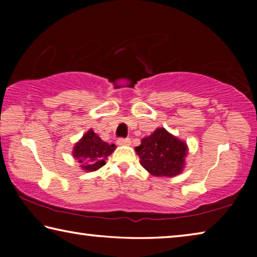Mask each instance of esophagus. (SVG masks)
Segmentation results:
<instances>
[{"label": "esophagus", "mask_w": 257, "mask_h": 257, "mask_svg": "<svg viewBox=\"0 0 257 257\" xmlns=\"http://www.w3.org/2000/svg\"><path fill=\"white\" fill-rule=\"evenodd\" d=\"M118 145H130V139L129 138H119L118 139Z\"/></svg>", "instance_id": "obj_1"}]
</instances>
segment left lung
Masks as SVG:
<instances>
[{"mask_svg": "<svg viewBox=\"0 0 257 257\" xmlns=\"http://www.w3.org/2000/svg\"><path fill=\"white\" fill-rule=\"evenodd\" d=\"M135 150L143 168L155 177H175L184 169L187 145L164 128L143 138Z\"/></svg>", "mask_w": 257, "mask_h": 257, "instance_id": "8db88e82", "label": "left lung"}]
</instances>
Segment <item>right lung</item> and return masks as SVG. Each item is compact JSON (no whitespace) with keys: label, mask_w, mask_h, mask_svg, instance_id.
<instances>
[{"label":"right lung","mask_w":257,"mask_h":257,"mask_svg":"<svg viewBox=\"0 0 257 257\" xmlns=\"http://www.w3.org/2000/svg\"><path fill=\"white\" fill-rule=\"evenodd\" d=\"M115 149L114 144L103 142L92 129L84 135L73 149V156L87 171H95L105 164V159Z\"/></svg>","instance_id":"add662e5"}]
</instances>
